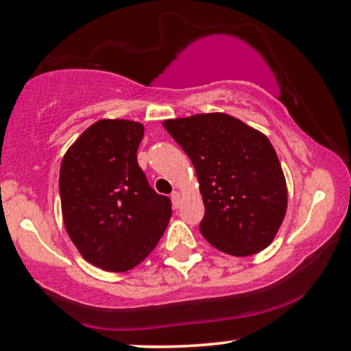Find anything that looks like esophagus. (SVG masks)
<instances>
[{
	"label": "esophagus",
	"mask_w": 351,
	"mask_h": 351,
	"mask_svg": "<svg viewBox=\"0 0 351 351\" xmlns=\"http://www.w3.org/2000/svg\"><path fill=\"white\" fill-rule=\"evenodd\" d=\"M171 203H173V208H180L181 205V193L180 192H173L171 193Z\"/></svg>",
	"instance_id": "esophagus-1"
}]
</instances>
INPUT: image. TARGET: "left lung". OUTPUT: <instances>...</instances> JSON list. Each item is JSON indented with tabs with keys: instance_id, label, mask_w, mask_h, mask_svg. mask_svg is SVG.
<instances>
[{
	"instance_id": "1",
	"label": "left lung",
	"mask_w": 351,
	"mask_h": 351,
	"mask_svg": "<svg viewBox=\"0 0 351 351\" xmlns=\"http://www.w3.org/2000/svg\"><path fill=\"white\" fill-rule=\"evenodd\" d=\"M162 124L195 169L206 241L234 257L268 247L289 203L284 171L268 137L227 113H198Z\"/></svg>"
}]
</instances>
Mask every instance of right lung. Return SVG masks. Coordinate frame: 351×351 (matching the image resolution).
I'll list each match as a JSON object with an SVG mask.
<instances>
[{"instance_id":"1","label":"right lung","mask_w":351,"mask_h":351,"mask_svg":"<svg viewBox=\"0 0 351 351\" xmlns=\"http://www.w3.org/2000/svg\"><path fill=\"white\" fill-rule=\"evenodd\" d=\"M145 128L99 119L66 151L60 169L61 213L78 252L108 273H125L153 252L171 202L151 189L138 167Z\"/></svg>"}]
</instances>
